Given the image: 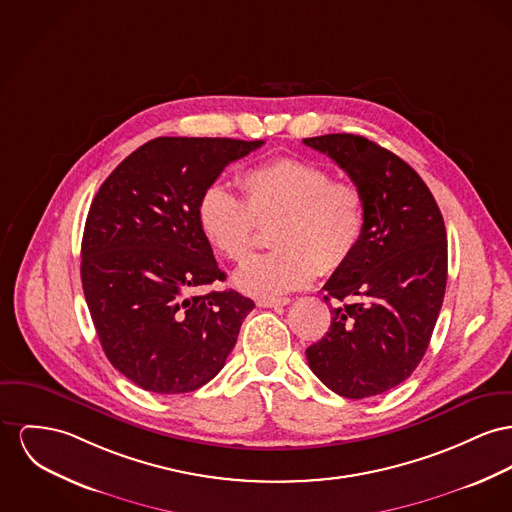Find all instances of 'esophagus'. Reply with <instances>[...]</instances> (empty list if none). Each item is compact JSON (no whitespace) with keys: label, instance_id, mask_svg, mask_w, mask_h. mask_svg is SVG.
Here are the masks:
<instances>
[{"label":"esophagus","instance_id":"34e87169","mask_svg":"<svg viewBox=\"0 0 512 512\" xmlns=\"http://www.w3.org/2000/svg\"><path fill=\"white\" fill-rule=\"evenodd\" d=\"M289 303H291V299H287V297H281V299H260V301H258V307L281 308L287 307Z\"/></svg>","mask_w":512,"mask_h":512}]
</instances>
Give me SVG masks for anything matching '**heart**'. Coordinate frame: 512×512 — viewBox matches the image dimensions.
<instances>
[{
    "label": "heart",
    "mask_w": 512,
    "mask_h": 512,
    "mask_svg": "<svg viewBox=\"0 0 512 512\" xmlns=\"http://www.w3.org/2000/svg\"><path fill=\"white\" fill-rule=\"evenodd\" d=\"M242 200L223 186L205 188L198 225L227 260L244 262L258 227H273L270 254L235 273V285L252 297L275 299L303 289L324 273L338 272L365 231V198L349 180L301 159H275L240 172Z\"/></svg>",
    "instance_id": "obj_1"
}]
</instances>
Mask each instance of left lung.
I'll list each match as a JSON object with an SVG mask.
<instances>
[{"label":"left lung","mask_w":512,"mask_h":512,"mask_svg":"<svg viewBox=\"0 0 512 512\" xmlns=\"http://www.w3.org/2000/svg\"><path fill=\"white\" fill-rule=\"evenodd\" d=\"M303 143L336 161L361 188L365 231L326 281L332 324L307 349L332 392L361 400L392 390L421 363L443 307L446 229L421 176L367 137L328 134Z\"/></svg>","instance_id":"8db88e82"}]
</instances>
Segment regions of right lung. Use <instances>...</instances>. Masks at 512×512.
<instances>
[{
	"label": "right lung",
	"instance_id": "add662e5",
	"mask_svg": "<svg viewBox=\"0 0 512 512\" xmlns=\"http://www.w3.org/2000/svg\"><path fill=\"white\" fill-rule=\"evenodd\" d=\"M264 141L157 137L99 188L81 242V283L112 367L155 394L217 375L254 301L192 291L223 281L198 225V202L223 169Z\"/></svg>",
	"mask_w": 512,
	"mask_h": 512
}]
</instances>
